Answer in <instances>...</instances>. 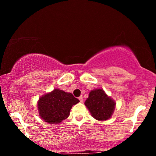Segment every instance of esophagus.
I'll list each match as a JSON object with an SVG mask.
<instances>
[{"mask_svg": "<svg viewBox=\"0 0 156 156\" xmlns=\"http://www.w3.org/2000/svg\"><path fill=\"white\" fill-rule=\"evenodd\" d=\"M78 99H79V100H80V102H83V97L82 96H80V97H79Z\"/></svg>", "mask_w": 156, "mask_h": 156, "instance_id": "34e87169", "label": "esophagus"}]
</instances>
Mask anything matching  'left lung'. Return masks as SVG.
Listing matches in <instances>:
<instances>
[{"label": "left lung", "instance_id": "obj_1", "mask_svg": "<svg viewBox=\"0 0 156 156\" xmlns=\"http://www.w3.org/2000/svg\"><path fill=\"white\" fill-rule=\"evenodd\" d=\"M84 105L91 115L97 120L109 119L115 107L114 100L108 96L102 89H96L91 91Z\"/></svg>", "mask_w": 156, "mask_h": 156}]
</instances>
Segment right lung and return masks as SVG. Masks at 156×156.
Segmentation results:
<instances>
[{"label":"right lung","instance_id":"1","mask_svg":"<svg viewBox=\"0 0 156 156\" xmlns=\"http://www.w3.org/2000/svg\"><path fill=\"white\" fill-rule=\"evenodd\" d=\"M79 102V100L72 94L55 89L39 98V115L44 122L58 125L69 115L73 105Z\"/></svg>","mask_w":156,"mask_h":156}]
</instances>
